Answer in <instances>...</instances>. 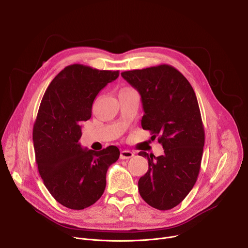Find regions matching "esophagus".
<instances>
[{
	"label": "esophagus",
	"mask_w": 248,
	"mask_h": 248,
	"mask_svg": "<svg viewBox=\"0 0 248 248\" xmlns=\"http://www.w3.org/2000/svg\"><path fill=\"white\" fill-rule=\"evenodd\" d=\"M134 155H135V154L133 152H130V151H122L120 157L122 159H128L130 157H133Z\"/></svg>",
	"instance_id": "obj_1"
}]
</instances>
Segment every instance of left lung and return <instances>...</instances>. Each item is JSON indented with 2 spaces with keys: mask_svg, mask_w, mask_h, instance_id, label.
<instances>
[{
  "mask_svg": "<svg viewBox=\"0 0 248 248\" xmlns=\"http://www.w3.org/2000/svg\"><path fill=\"white\" fill-rule=\"evenodd\" d=\"M141 96L143 129L158 137L164 154L140 152L148 170L139 180L142 200L159 209L183 202L199 176L204 146V128L195 93L185 76L170 64L122 73Z\"/></svg>",
  "mask_w": 248,
  "mask_h": 248,
  "instance_id": "left-lung-1",
  "label": "left lung"
}]
</instances>
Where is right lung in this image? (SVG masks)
<instances>
[{
	"label": "right lung",
	"instance_id": "add662e5",
	"mask_svg": "<svg viewBox=\"0 0 248 248\" xmlns=\"http://www.w3.org/2000/svg\"><path fill=\"white\" fill-rule=\"evenodd\" d=\"M119 71L84 64L65 67L47 87L32 129L36 162L46 189L62 205L80 210L100 200L110 164L120 157L117 146L101 152L81 148V124L92 117L95 96Z\"/></svg>",
	"mask_w": 248,
	"mask_h": 248
}]
</instances>
